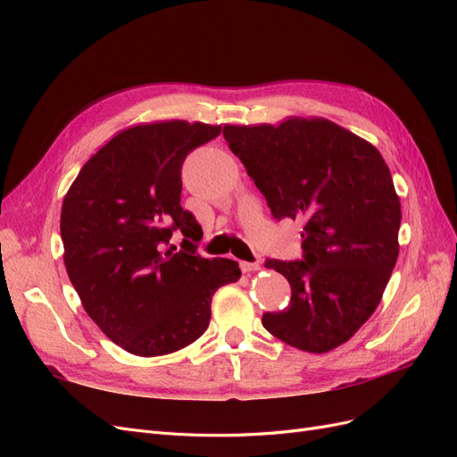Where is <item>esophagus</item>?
Returning <instances> with one entry per match:
<instances>
[{
    "instance_id": "obj_1",
    "label": "esophagus",
    "mask_w": 457,
    "mask_h": 457,
    "mask_svg": "<svg viewBox=\"0 0 457 457\" xmlns=\"http://www.w3.org/2000/svg\"><path fill=\"white\" fill-rule=\"evenodd\" d=\"M240 269L242 272H255L261 269V262L255 261V262H250V261H240Z\"/></svg>"
}]
</instances>
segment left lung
I'll list each match as a JSON object with an SVG mask.
<instances>
[{
	"label": "left lung",
	"mask_w": 457,
	"mask_h": 457,
	"mask_svg": "<svg viewBox=\"0 0 457 457\" xmlns=\"http://www.w3.org/2000/svg\"><path fill=\"white\" fill-rule=\"evenodd\" d=\"M274 219L303 223V259H267L292 286L262 314L274 337L307 353L349 341L378 309L398 257L400 200L379 150L324 118L225 126Z\"/></svg>",
	"instance_id": "left-lung-1"
}]
</instances>
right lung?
Here are the masks:
<instances>
[{"mask_svg":"<svg viewBox=\"0 0 457 457\" xmlns=\"http://www.w3.org/2000/svg\"><path fill=\"white\" fill-rule=\"evenodd\" d=\"M219 133L185 120L123 129L64 196L68 278L93 322L131 354H170L196 341L210 326L213 294L242 274L237 261L196 253L202 227L181 207L185 158Z\"/></svg>","mask_w":457,"mask_h":457,"instance_id":"obj_1","label":"right lung"}]
</instances>
